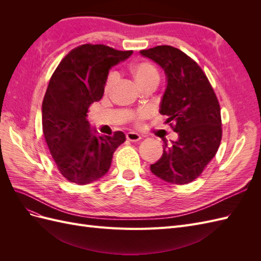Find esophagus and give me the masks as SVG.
<instances>
[{
    "label": "esophagus",
    "mask_w": 261,
    "mask_h": 261,
    "mask_svg": "<svg viewBox=\"0 0 261 261\" xmlns=\"http://www.w3.org/2000/svg\"><path fill=\"white\" fill-rule=\"evenodd\" d=\"M126 139L129 141H138L141 139V136L137 133H127L126 134Z\"/></svg>",
    "instance_id": "obj_1"
}]
</instances>
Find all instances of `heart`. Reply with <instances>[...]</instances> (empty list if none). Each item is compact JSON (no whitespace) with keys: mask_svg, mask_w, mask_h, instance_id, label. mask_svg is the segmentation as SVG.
Here are the masks:
<instances>
[{"mask_svg":"<svg viewBox=\"0 0 261 261\" xmlns=\"http://www.w3.org/2000/svg\"><path fill=\"white\" fill-rule=\"evenodd\" d=\"M132 75L134 80L137 83V85L140 88H146L149 85H158L160 81V74L158 72L156 67L148 62H139L136 63L135 65L132 67ZM117 83V74L115 72L109 73L106 84H105V92L110 93L115 87ZM153 111L151 108H143L137 110L136 112H134L129 115L130 120L135 125H140L141 122L147 120L152 115Z\"/></svg>","mask_w":261,"mask_h":261,"instance_id":"b5f03b06","label":"heart"}]
</instances>
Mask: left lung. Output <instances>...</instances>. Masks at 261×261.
Returning a JSON list of instances; mask_svg holds the SVG:
<instances>
[{"mask_svg":"<svg viewBox=\"0 0 261 261\" xmlns=\"http://www.w3.org/2000/svg\"><path fill=\"white\" fill-rule=\"evenodd\" d=\"M140 54L159 64L168 77L160 113L177 134L163 138V154L150 170L168 183L184 185L198 177L216 155L222 139L219 100L201 67L180 50L158 45Z\"/></svg>","mask_w":261,"mask_h":261,"instance_id":"left-lung-1","label":"left lung"}]
</instances>
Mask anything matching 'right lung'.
<instances>
[{
    "mask_svg": "<svg viewBox=\"0 0 261 261\" xmlns=\"http://www.w3.org/2000/svg\"><path fill=\"white\" fill-rule=\"evenodd\" d=\"M105 44H82L69 51L51 76L42 102L45 143L61 174L78 185L103 176L123 132L97 136L87 121L88 109L105 92L109 69L132 55Z\"/></svg>",
    "mask_w": 261,
    "mask_h": 261,
    "instance_id": "right-lung-1",
    "label": "right lung"
}]
</instances>
